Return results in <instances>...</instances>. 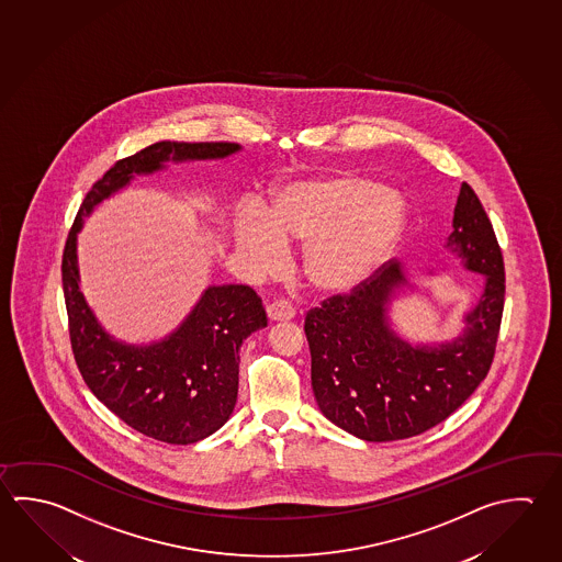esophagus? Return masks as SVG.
<instances>
[{
	"label": "esophagus",
	"mask_w": 562,
	"mask_h": 562,
	"mask_svg": "<svg viewBox=\"0 0 562 562\" xmlns=\"http://www.w3.org/2000/svg\"><path fill=\"white\" fill-rule=\"evenodd\" d=\"M266 314L272 322H282V319H292L296 316V307L292 306L286 300H276L270 306L266 307Z\"/></svg>",
	"instance_id": "34e87169"
}]
</instances>
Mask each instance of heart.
I'll list each match as a JSON object with an SVG mask.
<instances>
[{
	"mask_svg": "<svg viewBox=\"0 0 562 562\" xmlns=\"http://www.w3.org/2000/svg\"><path fill=\"white\" fill-rule=\"evenodd\" d=\"M407 226V206L380 180L350 170H328L284 180L262 211H243L234 221L240 255L268 270L284 244L302 246L300 272L324 294L363 284L390 258Z\"/></svg>",
	"mask_w": 562,
	"mask_h": 562,
	"instance_id": "1",
	"label": "heart"
}]
</instances>
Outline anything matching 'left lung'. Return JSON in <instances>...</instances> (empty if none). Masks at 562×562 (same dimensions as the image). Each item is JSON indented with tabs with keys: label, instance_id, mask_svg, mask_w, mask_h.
Segmentation results:
<instances>
[{
	"label": "left lung",
	"instance_id": "8db88e82",
	"mask_svg": "<svg viewBox=\"0 0 562 562\" xmlns=\"http://www.w3.org/2000/svg\"><path fill=\"white\" fill-rule=\"evenodd\" d=\"M447 248L467 270L485 274V290L465 316L463 336L412 346L387 322L395 290L407 286L400 262L380 266L353 288L306 314L312 390L322 414L363 441L424 434L459 409L487 378L505 306V265L493 224L463 182Z\"/></svg>",
	"mask_w": 562,
	"mask_h": 562
}]
</instances>
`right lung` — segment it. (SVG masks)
Returning <instances> with one entry per match:
<instances>
[{
    "mask_svg": "<svg viewBox=\"0 0 562 562\" xmlns=\"http://www.w3.org/2000/svg\"><path fill=\"white\" fill-rule=\"evenodd\" d=\"M236 150V143L160 140L117 160L87 192L65 243L61 276L77 368L109 412L165 443H196L226 424L238 395V350L268 326L262 300L243 284L211 286L169 338L150 346L121 344L101 328L79 290L77 233L97 204L133 175H150L167 160L224 159Z\"/></svg>",
    "mask_w": 562,
    "mask_h": 562,
    "instance_id": "right-lung-1",
    "label": "right lung"
}]
</instances>
